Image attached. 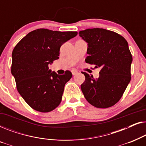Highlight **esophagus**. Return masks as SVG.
Instances as JSON below:
<instances>
[{"label":"esophagus","instance_id":"34e87169","mask_svg":"<svg viewBox=\"0 0 146 146\" xmlns=\"http://www.w3.org/2000/svg\"><path fill=\"white\" fill-rule=\"evenodd\" d=\"M72 75L73 76H74V75H76L78 73V71L77 70H76V69H72Z\"/></svg>","mask_w":146,"mask_h":146}]
</instances>
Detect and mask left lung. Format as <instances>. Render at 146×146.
I'll list each match as a JSON object with an SVG mask.
<instances>
[{"mask_svg": "<svg viewBox=\"0 0 146 146\" xmlns=\"http://www.w3.org/2000/svg\"><path fill=\"white\" fill-rule=\"evenodd\" d=\"M88 43L85 61L101 68L98 78L86 72L81 90L85 98L94 106L106 108L115 104L122 96L131 80L132 56L124 38L104 29H88L79 32Z\"/></svg>", "mask_w": 146, "mask_h": 146, "instance_id": "1", "label": "left lung"}]
</instances>
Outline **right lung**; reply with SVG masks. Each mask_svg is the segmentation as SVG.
<instances>
[{"label":"right lung","mask_w":146,"mask_h":146,"mask_svg":"<svg viewBox=\"0 0 146 146\" xmlns=\"http://www.w3.org/2000/svg\"><path fill=\"white\" fill-rule=\"evenodd\" d=\"M76 35L77 32L40 29L26 35L14 48L11 73L17 90L35 110L48 112L60 103L64 86L72 74L67 70L57 74L48 65L59 58L61 46Z\"/></svg>","instance_id":"add662e5"}]
</instances>
